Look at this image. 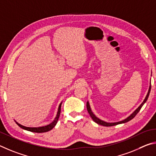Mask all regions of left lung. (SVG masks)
Instances as JSON below:
<instances>
[{"label": "left lung", "instance_id": "8db88e82", "mask_svg": "<svg viewBox=\"0 0 156 156\" xmlns=\"http://www.w3.org/2000/svg\"><path fill=\"white\" fill-rule=\"evenodd\" d=\"M151 85H150L149 88L148 93H147V96H146V97H145V99H144V101H143V102L141 103V105H140V106H139V107H138L137 109H136V110L134 112H133L132 114H131V115H130L129 117H127V119H125V120H123V121H122L117 122H105V121H101V119H98L97 117L96 116H95L94 114H93V112H92V110H91L90 106V104H89L88 102H87V103H86L87 110H88V113H89L90 115V116H91V118L92 119V120H93V121H94L95 122H97V124L101 125H103V126H105V127H111V126H114V125H119V124L125 123V122H128V121H131V120H132V119L134 118L136 114H137L139 112V111L140 110L141 108L143 107V105L144 104V103H145V102L147 101V99H148L149 95V93H150V91H151Z\"/></svg>", "mask_w": 156, "mask_h": 156}]
</instances>
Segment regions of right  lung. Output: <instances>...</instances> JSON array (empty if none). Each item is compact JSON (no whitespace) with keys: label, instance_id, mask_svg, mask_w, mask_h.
<instances>
[{"label":"right lung","instance_id":"add662e5","mask_svg":"<svg viewBox=\"0 0 156 156\" xmlns=\"http://www.w3.org/2000/svg\"><path fill=\"white\" fill-rule=\"evenodd\" d=\"M61 106H62V103H60V105H59L58 112H57V116L55 117V119H54L53 122H52L51 124L46 125V126L40 127H24V126H23V125H22L18 123L17 122H16V124H17L19 127L22 128V129H25V130L29 131V132H31L43 133V132H48V131L51 130L55 126L57 121H58L59 117V115H60V112H61Z\"/></svg>","mask_w":156,"mask_h":156}]
</instances>
